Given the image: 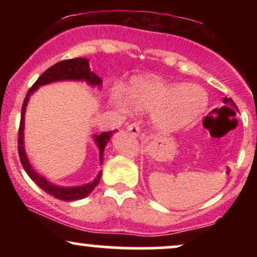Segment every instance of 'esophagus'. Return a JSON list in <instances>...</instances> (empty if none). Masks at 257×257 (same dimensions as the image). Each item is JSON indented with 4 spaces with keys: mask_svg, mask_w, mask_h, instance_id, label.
<instances>
[{
    "mask_svg": "<svg viewBox=\"0 0 257 257\" xmlns=\"http://www.w3.org/2000/svg\"><path fill=\"white\" fill-rule=\"evenodd\" d=\"M126 131L131 133L132 135H134V137H139L140 135V125L137 122L131 123V124L126 125Z\"/></svg>",
    "mask_w": 257,
    "mask_h": 257,
    "instance_id": "obj_1",
    "label": "esophagus"
}]
</instances>
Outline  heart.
Listing matches in <instances>:
<instances>
[{
  "label": "heart",
  "mask_w": 257,
  "mask_h": 257,
  "mask_svg": "<svg viewBox=\"0 0 257 257\" xmlns=\"http://www.w3.org/2000/svg\"><path fill=\"white\" fill-rule=\"evenodd\" d=\"M113 105L128 111L152 112L153 122L164 132L175 131L203 113L208 104L206 93L197 85L169 84L156 77L132 79L126 90L114 85L110 94Z\"/></svg>",
  "instance_id": "obj_1"
}]
</instances>
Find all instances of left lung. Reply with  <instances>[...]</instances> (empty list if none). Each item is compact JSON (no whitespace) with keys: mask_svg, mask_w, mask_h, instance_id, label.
Returning <instances> with one entry per match:
<instances>
[{"mask_svg":"<svg viewBox=\"0 0 257 257\" xmlns=\"http://www.w3.org/2000/svg\"><path fill=\"white\" fill-rule=\"evenodd\" d=\"M223 102H225V104H229V105L234 106V107H237V106H235V104H234V101H233L231 98H225V99H223Z\"/></svg>","mask_w":257,"mask_h":257,"instance_id":"obj_1","label":"left lung"}]
</instances>
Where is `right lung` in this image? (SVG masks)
Wrapping results in <instances>:
<instances>
[{
	"instance_id": "1",
	"label": "right lung",
	"mask_w": 257,
	"mask_h": 257,
	"mask_svg": "<svg viewBox=\"0 0 257 257\" xmlns=\"http://www.w3.org/2000/svg\"><path fill=\"white\" fill-rule=\"evenodd\" d=\"M64 79H84L89 84L93 85H100L102 83L101 78H99L98 76L94 72H90L89 69V60L85 58H73V59H67V60L59 61V63L54 64L53 66L47 69L42 75L38 77V79L32 84V87L29 89L28 94H26L24 102H23L22 107V117H20V125H19V133H18V153H19L20 162H22V166L24 167L25 172L28 173V175L32 179V181H35L40 186L41 188L46 193L51 194V196L55 197V198L61 199V200H77L82 199L84 197H87L91 191L95 188V186L99 184L100 176L101 173L96 176V179L94 180L90 184H87L84 186H79V187H58L49 184L46 179H43L42 176H40L38 174L32 169V167L29 163L28 157L25 155L24 150V143H23V135H24V114L26 110V105H28L29 98L35 90L37 89L40 85L52 83L55 81H64ZM113 132H104L101 134L95 135V143L99 147L100 151V158L102 161V153H104V149L106 144L110 140V137Z\"/></svg>"
}]
</instances>
